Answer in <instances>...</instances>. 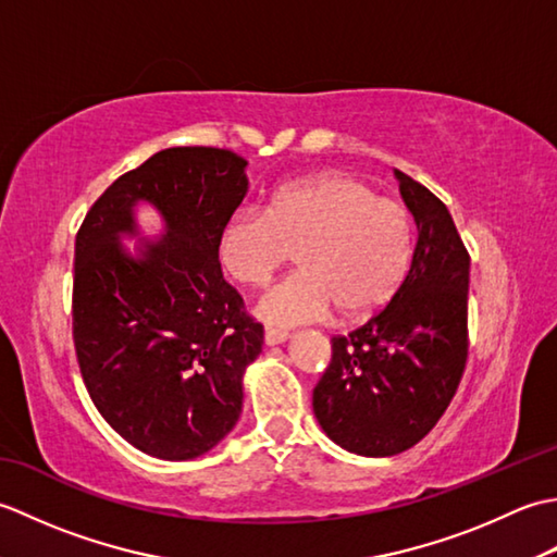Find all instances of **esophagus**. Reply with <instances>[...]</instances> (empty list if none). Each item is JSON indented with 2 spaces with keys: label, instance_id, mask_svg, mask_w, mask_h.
<instances>
[{
  "label": "esophagus",
  "instance_id": "34e87169",
  "mask_svg": "<svg viewBox=\"0 0 557 557\" xmlns=\"http://www.w3.org/2000/svg\"><path fill=\"white\" fill-rule=\"evenodd\" d=\"M289 339L287 330H280V327H265V345L268 347H275L282 345V342Z\"/></svg>",
  "mask_w": 557,
  "mask_h": 557
}]
</instances>
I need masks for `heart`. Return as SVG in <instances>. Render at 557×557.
<instances>
[{
    "label": "heart",
    "instance_id": "1",
    "mask_svg": "<svg viewBox=\"0 0 557 557\" xmlns=\"http://www.w3.org/2000/svg\"><path fill=\"white\" fill-rule=\"evenodd\" d=\"M297 248L299 272L258 299V315L277 327L363 318L393 299L411 263V220L397 200L373 196L349 174L325 172L280 186L265 212L242 208L222 224V268L258 287Z\"/></svg>",
    "mask_w": 557,
    "mask_h": 557
}]
</instances>
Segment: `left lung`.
Here are the masks:
<instances>
[{"mask_svg": "<svg viewBox=\"0 0 557 557\" xmlns=\"http://www.w3.org/2000/svg\"><path fill=\"white\" fill-rule=\"evenodd\" d=\"M419 239L405 282L381 313L333 337L313 389L330 441L361 457L417 445L453 401L467 363L469 253L441 198L395 170Z\"/></svg>", "mask_w": 557, "mask_h": 557, "instance_id": "left-lung-1", "label": "left lung"}]
</instances>
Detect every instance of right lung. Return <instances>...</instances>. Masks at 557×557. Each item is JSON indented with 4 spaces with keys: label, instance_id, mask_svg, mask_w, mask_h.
Here are the masks:
<instances>
[{
    "label": "right lung",
    "instance_id": "1",
    "mask_svg": "<svg viewBox=\"0 0 557 557\" xmlns=\"http://www.w3.org/2000/svg\"><path fill=\"white\" fill-rule=\"evenodd\" d=\"M246 160L168 148L122 174L76 234L74 345L92 405L126 443L158 459L210 453L242 417L244 373L263 325L222 277V224L248 191ZM163 220L139 236L135 208ZM141 244L132 255L122 238Z\"/></svg>",
    "mask_w": 557,
    "mask_h": 557
}]
</instances>
